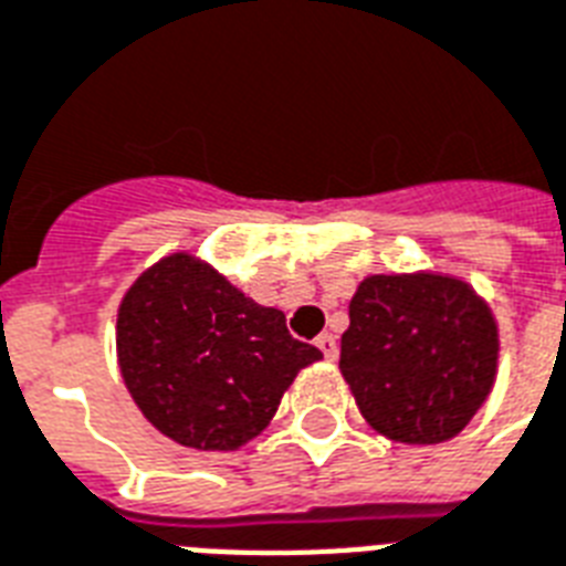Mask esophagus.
<instances>
[{
	"mask_svg": "<svg viewBox=\"0 0 566 566\" xmlns=\"http://www.w3.org/2000/svg\"><path fill=\"white\" fill-rule=\"evenodd\" d=\"M315 345L322 348L324 360L333 363V360H336V357H339V345H336V336H331V333H322V336L315 339Z\"/></svg>",
	"mask_w": 566,
	"mask_h": 566,
	"instance_id": "obj_1",
	"label": "esophagus"
}]
</instances>
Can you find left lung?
I'll return each mask as SVG.
<instances>
[{"label":"left lung","mask_w":566,"mask_h":566,"mask_svg":"<svg viewBox=\"0 0 566 566\" xmlns=\"http://www.w3.org/2000/svg\"><path fill=\"white\" fill-rule=\"evenodd\" d=\"M339 369L363 419L405 446L446 442L488 401L499 327L488 301L449 274H371L348 304Z\"/></svg>","instance_id":"8db88e82"}]
</instances>
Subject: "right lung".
<instances>
[{"mask_svg": "<svg viewBox=\"0 0 566 566\" xmlns=\"http://www.w3.org/2000/svg\"><path fill=\"white\" fill-rule=\"evenodd\" d=\"M322 360L286 315L191 253L135 280L117 310V366L147 422L179 446L235 451L260 437L297 371Z\"/></svg>", "mask_w": 566, "mask_h": 566, "instance_id": "obj_1", "label": "right lung"}]
</instances>
